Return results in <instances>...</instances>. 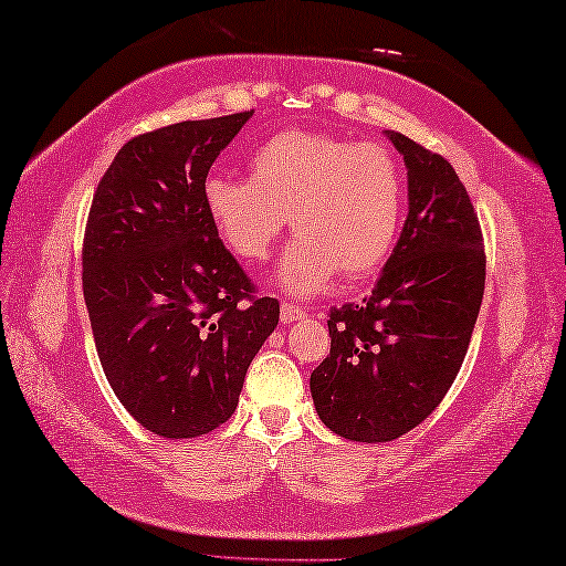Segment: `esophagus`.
Segmentation results:
<instances>
[{
	"mask_svg": "<svg viewBox=\"0 0 566 566\" xmlns=\"http://www.w3.org/2000/svg\"><path fill=\"white\" fill-rule=\"evenodd\" d=\"M303 317H305V313L297 305H293V303L281 305V322H283V325H293V322H300Z\"/></svg>",
	"mask_w": 566,
	"mask_h": 566,
	"instance_id": "34e87169",
	"label": "esophagus"
}]
</instances>
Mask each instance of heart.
<instances>
[{
  "instance_id": "1",
  "label": "heart",
  "mask_w": 566,
  "mask_h": 566,
  "mask_svg": "<svg viewBox=\"0 0 566 566\" xmlns=\"http://www.w3.org/2000/svg\"><path fill=\"white\" fill-rule=\"evenodd\" d=\"M202 205L214 232L244 263L269 259L291 214L300 234L275 285L295 297L325 291L334 275L364 279L394 251L402 217V172L378 144L287 129L251 154V178L212 170Z\"/></svg>"
}]
</instances>
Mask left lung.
Listing matches in <instances>:
<instances>
[{"instance_id":"obj_1","label":"left lung","mask_w":566,"mask_h":566,"mask_svg":"<svg viewBox=\"0 0 566 566\" xmlns=\"http://www.w3.org/2000/svg\"><path fill=\"white\" fill-rule=\"evenodd\" d=\"M408 168V217L361 305L329 313L332 349L313 376L319 420L354 442H390L454 384L474 332L486 253L464 182L440 154L386 132Z\"/></svg>"}]
</instances>
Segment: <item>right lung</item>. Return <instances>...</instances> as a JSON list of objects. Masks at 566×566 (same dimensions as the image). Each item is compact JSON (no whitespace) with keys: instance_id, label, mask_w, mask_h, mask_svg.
I'll return each instance as SVG.
<instances>
[{"instance_id":"add662e5","label":"right lung","mask_w":566,"mask_h":566,"mask_svg":"<svg viewBox=\"0 0 566 566\" xmlns=\"http://www.w3.org/2000/svg\"><path fill=\"white\" fill-rule=\"evenodd\" d=\"M253 112L180 122L126 142L92 198L83 291L122 406L168 440L237 410L247 368L279 325L202 205V180Z\"/></svg>"}]
</instances>
